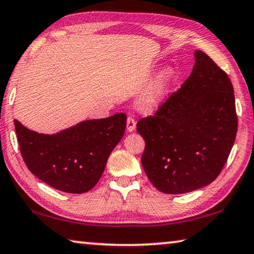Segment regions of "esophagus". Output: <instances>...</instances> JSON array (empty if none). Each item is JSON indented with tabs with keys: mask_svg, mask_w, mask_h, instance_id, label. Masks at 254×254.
<instances>
[{
	"mask_svg": "<svg viewBox=\"0 0 254 254\" xmlns=\"http://www.w3.org/2000/svg\"><path fill=\"white\" fill-rule=\"evenodd\" d=\"M136 128V120L132 117H128L127 118V130L131 132L134 131Z\"/></svg>",
	"mask_w": 254,
	"mask_h": 254,
	"instance_id": "1",
	"label": "esophagus"
}]
</instances>
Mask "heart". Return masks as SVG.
Instances as JSON below:
<instances>
[{"instance_id": "b5f03b06", "label": "heart", "mask_w": 254, "mask_h": 254, "mask_svg": "<svg viewBox=\"0 0 254 254\" xmlns=\"http://www.w3.org/2000/svg\"><path fill=\"white\" fill-rule=\"evenodd\" d=\"M171 79L173 76L170 70L163 69L159 71L140 92L138 99L140 108L147 111H154L162 107L169 95Z\"/></svg>"}]
</instances>
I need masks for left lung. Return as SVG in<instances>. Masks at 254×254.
<instances>
[{"instance_id":"8db88e82","label":"left lung","mask_w":254,"mask_h":254,"mask_svg":"<svg viewBox=\"0 0 254 254\" xmlns=\"http://www.w3.org/2000/svg\"><path fill=\"white\" fill-rule=\"evenodd\" d=\"M181 89L154 117L140 119L145 140L142 166L155 189L166 194L193 192L211 183L234 145L237 116L228 76L201 51Z\"/></svg>"}]
</instances>
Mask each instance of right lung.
<instances>
[{"label": "right lung", "mask_w": 254, "mask_h": 254, "mask_svg": "<svg viewBox=\"0 0 254 254\" xmlns=\"http://www.w3.org/2000/svg\"><path fill=\"white\" fill-rule=\"evenodd\" d=\"M127 117L84 120L56 134L30 130L14 119L26 166L37 178L65 193L88 192L100 181L108 158L122 140Z\"/></svg>", "instance_id": "1"}]
</instances>
